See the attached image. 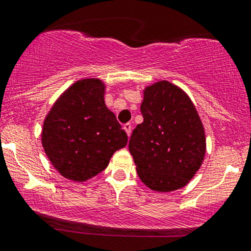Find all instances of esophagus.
Returning a JSON list of instances; mask_svg holds the SVG:
<instances>
[{
	"label": "esophagus",
	"instance_id": "1",
	"mask_svg": "<svg viewBox=\"0 0 251 251\" xmlns=\"http://www.w3.org/2000/svg\"><path fill=\"white\" fill-rule=\"evenodd\" d=\"M124 129H125L126 133H127V135L129 137V135H131V131H132V126H131V124H129V123H126L125 125H124Z\"/></svg>",
	"mask_w": 251,
	"mask_h": 251
}]
</instances>
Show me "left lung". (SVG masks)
<instances>
[{"label":"left lung","instance_id":"1","mask_svg":"<svg viewBox=\"0 0 251 251\" xmlns=\"http://www.w3.org/2000/svg\"><path fill=\"white\" fill-rule=\"evenodd\" d=\"M144 122L133 129L128 150L148 188L175 191L189 183L205 155V132L188 94L158 81L144 89Z\"/></svg>","mask_w":251,"mask_h":251}]
</instances>
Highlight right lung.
Listing matches in <instances>:
<instances>
[{
	"mask_svg": "<svg viewBox=\"0 0 251 251\" xmlns=\"http://www.w3.org/2000/svg\"><path fill=\"white\" fill-rule=\"evenodd\" d=\"M105 83L99 79L74 82L56 100L43 122L42 146L60 175L85 181L107 168L127 134L105 105Z\"/></svg>",
	"mask_w": 251,
	"mask_h": 251,
	"instance_id": "add662e5",
	"label": "right lung"
}]
</instances>
